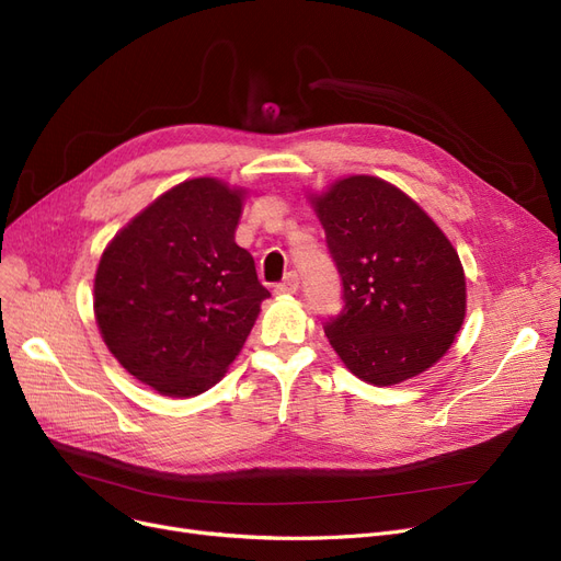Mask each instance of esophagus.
<instances>
[{
    "mask_svg": "<svg viewBox=\"0 0 561 561\" xmlns=\"http://www.w3.org/2000/svg\"><path fill=\"white\" fill-rule=\"evenodd\" d=\"M300 288V279H298V273H288L277 286H275V293H279V296H293Z\"/></svg>",
    "mask_w": 561,
    "mask_h": 561,
    "instance_id": "obj_1",
    "label": "esophagus"
}]
</instances>
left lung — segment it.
Listing matches in <instances>:
<instances>
[{
	"mask_svg": "<svg viewBox=\"0 0 561 561\" xmlns=\"http://www.w3.org/2000/svg\"><path fill=\"white\" fill-rule=\"evenodd\" d=\"M343 282L325 334L375 387L404 381L446 355L466 316L459 254L421 206L368 174L311 197Z\"/></svg>",
	"mask_w": 561,
	"mask_h": 561,
	"instance_id": "8db88e82",
	"label": "left lung"
}]
</instances>
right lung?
I'll return each mask as SVG.
<instances>
[{"instance_id": "obj_1", "label": "right lung", "mask_w": 561, "mask_h": 561, "mask_svg": "<svg viewBox=\"0 0 561 561\" xmlns=\"http://www.w3.org/2000/svg\"><path fill=\"white\" fill-rule=\"evenodd\" d=\"M241 211L243 191L197 176L157 197L100 259L93 307L102 339L163 396L211 389L271 296L252 254L233 241Z\"/></svg>"}]
</instances>
